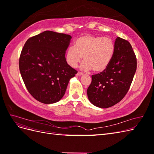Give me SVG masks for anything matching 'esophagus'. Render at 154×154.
Segmentation results:
<instances>
[{"label":"esophagus","instance_id":"1","mask_svg":"<svg viewBox=\"0 0 154 154\" xmlns=\"http://www.w3.org/2000/svg\"><path fill=\"white\" fill-rule=\"evenodd\" d=\"M82 75H83V73H82V72H78L76 74V76H82Z\"/></svg>","mask_w":154,"mask_h":154}]
</instances>
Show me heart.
I'll return each mask as SVG.
<instances>
[{
	"instance_id": "b5f03b06",
	"label": "heart",
	"mask_w": 154,
	"mask_h": 154,
	"mask_svg": "<svg viewBox=\"0 0 154 154\" xmlns=\"http://www.w3.org/2000/svg\"><path fill=\"white\" fill-rule=\"evenodd\" d=\"M115 53L114 41L108 37L83 35L74 42V47H69L66 53V61L70 67L75 68L83 57L84 62L81 69L95 72L105 71L112 60Z\"/></svg>"
}]
</instances>
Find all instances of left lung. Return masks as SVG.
Listing matches in <instances>:
<instances>
[{
  "label": "left lung",
  "mask_w": 154,
  "mask_h": 154,
  "mask_svg": "<svg viewBox=\"0 0 154 154\" xmlns=\"http://www.w3.org/2000/svg\"><path fill=\"white\" fill-rule=\"evenodd\" d=\"M114 44L112 60L105 71L92 76L87 91L91 103L102 109L117 104L123 98L137 69L136 55L128 42L118 37Z\"/></svg>",
  "instance_id": "left-lung-1"
}]
</instances>
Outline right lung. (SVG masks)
<instances>
[{"label": "right lung", "instance_id": "add662e5", "mask_svg": "<svg viewBox=\"0 0 154 154\" xmlns=\"http://www.w3.org/2000/svg\"><path fill=\"white\" fill-rule=\"evenodd\" d=\"M71 36L51 31L26 41L19 59V69L27 91L41 103L61 100L69 80L78 72L66 61Z\"/></svg>", "mask_w": 154, "mask_h": 154}]
</instances>
